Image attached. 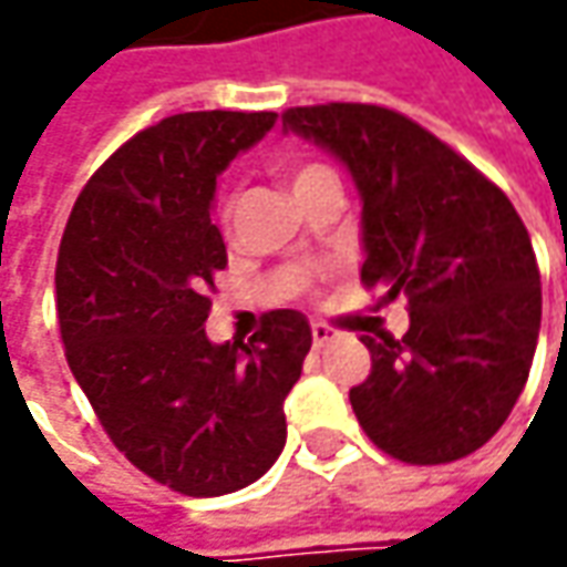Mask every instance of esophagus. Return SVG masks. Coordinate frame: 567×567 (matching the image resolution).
Wrapping results in <instances>:
<instances>
[{
	"label": "esophagus",
	"instance_id": "34e87169",
	"mask_svg": "<svg viewBox=\"0 0 567 567\" xmlns=\"http://www.w3.org/2000/svg\"><path fill=\"white\" fill-rule=\"evenodd\" d=\"M340 334L331 328V324H321V321H316L312 324V340H316V347H328L331 340H338Z\"/></svg>",
	"mask_w": 567,
	"mask_h": 567
}]
</instances>
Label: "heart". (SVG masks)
<instances>
[{"label": "heart", "instance_id": "obj_1", "mask_svg": "<svg viewBox=\"0 0 567 567\" xmlns=\"http://www.w3.org/2000/svg\"><path fill=\"white\" fill-rule=\"evenodd\" d=\"M328 173H331L328 166L312 164V161H302V164L287 166V179H290V188H293V195H299L302 188H309L312 183H316V179L328 176ZM233 210H236V192L224 195V202H220V217H224V224H229Z\"/></svg>", "mask_w": 567, "mask_h": 567}]
</instances>
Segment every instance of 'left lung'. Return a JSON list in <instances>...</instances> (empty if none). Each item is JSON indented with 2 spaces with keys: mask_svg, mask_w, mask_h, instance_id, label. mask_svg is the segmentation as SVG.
I'll use <instances>...</instances> for the list:
<instances>
[{
  "mask_svg": "<svg viewBox=\"0 0 567 567\" xmlns=\"http://www.w3.org/2000/svg\"><path fill=\"white\" fill-rule=\"evenodd\" d=\"M284 128L328 147L362 198V284L406 299L410 328L362 338L350 388L375 445L403 464H451L508 420L534 362L543 293L530 233L502 188L420 122L375 103H318Z\"/></svg>",
  "mask_w": 567,
  "mask_h": 567,
  "instance_id": "1",
  "label": "left lung"
}]
</instances>
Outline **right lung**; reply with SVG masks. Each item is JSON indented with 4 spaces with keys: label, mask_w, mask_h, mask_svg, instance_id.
<instances>
[{
    "label": "right lung",
    "mask_w": 567,
    "mask_h": 567,
    "mask_svg": "<svg viewBox=\"0 0 567 567\" xmlns=\"http://www.w3.org/2000/svg\"><path fill=\"white\" fill-rule=\"evenodd\" d=\"M277 113H179L138 132L78 195L55 261L72 375L122 454L192 498L265 476L287 442L284 401L312 347L302 312L274 309L249 343L205 334L227 246L217 176Z\"/></svg>",
    "instance_id": "obj_1"
}]
</instances>
